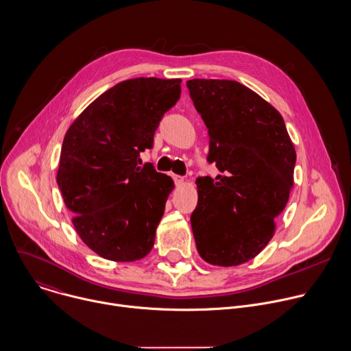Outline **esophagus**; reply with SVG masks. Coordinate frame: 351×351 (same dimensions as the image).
Returning a JSON list of instances; mask_svg holds the SVG:
<instances>
[{
    "label": "esophagus",
    "instance_id": "obj_1",
    "mask_svg": "<svg viewBox=\"0 0 351 351\" xmlns=\"http://www.w3.org/2000/svg\"><path fill=\"white\" fill-rule=\"evenodd\" d=\"M172 178H173V182H175L176 186H180V184H183V182H184V178H183V176H179V175L172 173Z\"/></svg>",
    "mask_w": 351,
    "mask_h": 351
}]
</instances>
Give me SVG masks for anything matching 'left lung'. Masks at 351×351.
<instances>
[{"instance_id": "left-lung-1", "label": "left lung", "mask_w": 351, "mask_h": 351, "mask_svg": "<svg viewBox=\"0 0 351 351\" xmlns=\"http://www.w3.org/2000/svg\"><path fill=\"white\" fill-rule=\"evenodd\" d=\"M187 88L208 128V161L221 172L195 180L197 251L209 265L239 266L273 239L293 187L296 152L282 115L248 86L194 78Z\"/></svg>"}]
</instances>
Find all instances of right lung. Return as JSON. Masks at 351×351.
I'll list each match as a JSON object with an SVG mask.
<instances>
[{"label": "right lung", "instance_id": "right-lung-1", "mask_svg": "<svg viewBox=\"0 0 351 351\" xmlns=\"http://www.w3.org/2000/svg\"><path fill=\"white\" fill-rule=\"evenodd\" d=\"M180 78H132L96 97L67 130L56 182L82 243L112 262L153 248L173 180L139 156L153 147L162 115L180 97Z\"/></svg>", "mask_w": 351, "mask_h": 351}]
</instances>
